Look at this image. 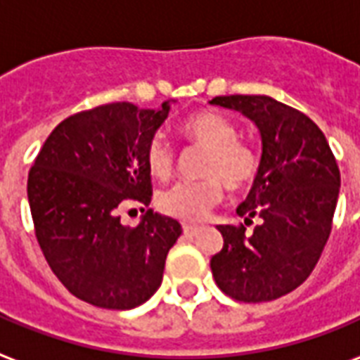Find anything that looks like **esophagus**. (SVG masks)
<instances>
[{"label": "esophagus", "mask_w": 360, "mask_h": 360, "mask_svg": "<svg viewBox=\"0 0 360 360\" xmlns=\"http://www.w3.org/2000/svg\"><path fill=\"white\" fill-rule=\"evenodd\" d=\"M200 233V227H194V225H183V234L187 236V238H193L196 234Z\"/></svg>", "instance_id": "1"}]
</instances>
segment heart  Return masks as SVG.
Here are the masks:
<instances>
[{
	"mask_svg": "<svg viewBox=\"0 0 360 360\" xmlns=\"http://www.w3.org/2000/svg\"><path fill=\"white\" fill-rule=\"evenodd\" d=\"M183 137L204 148L198 173L202 179L179 181L158 196V207L166 215L196 223L223 200L225 185L240 191L252 185L259 172V156L252 146L238 139L231 120L217 112H196L181 124ZM148 172L167 179L175 167V153L162 133H154L145 148Z\"/></svg>",
	"mask_w": 360,
	"mask_h": 360,
	"instance_id": "heart-1",
	"label": "heart"
}]
</instances>
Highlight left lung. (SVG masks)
I'll return each mask as SVG.
<instances>
[{
    "label": "left lung",
    "instance_id": "1",
    "mask_svg": "<svg viewBox=\"0 0 360 360\" xmlns=\"http://www.w3.org/2000/svg\"><path fill=\"white\" fill-rule=\"evenodd\" d=\"M212 105L238 110L262 133L254 187L236 207L244 223L219 225L223 250L210 262L215 284L244 303L290 294L315 269L326 246L340 194V167L315 122L267 95L215 97Z\"/></svg>",
    "mask_w": 360,
    "mask_h": 360
}]
</instances>
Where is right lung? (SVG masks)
I'll return each instance as SVG.
<instances>
[{
	"label": "right lung",
	"mask_w": 360,
	"mask_h": 360,
	"mask_svg": "<svg viewBox=\"0 0 360 360\" xmlns=\"http://www.w3.org/2000/svg\"><path fill=\"white\" fill-rule=\"evenodd\" d=\"M169 112L110 103L63 120L28 173L36 238L70 294L103 309H133L160 288L179 221L146 210L137 227L120 212L150 204L145 148Z\"/></svg>",
	"instance_id": "1"
}]
</instances>
